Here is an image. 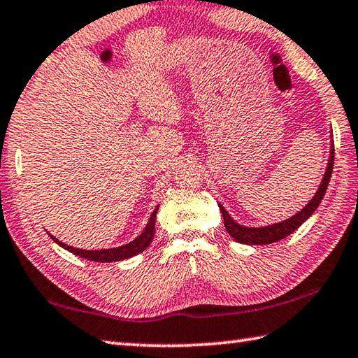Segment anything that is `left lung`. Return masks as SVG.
I'll list each match as a JSON object with an SVG mask.
<instances>
[{
	"label": "left lung",
	"instance_id": "obj_1",
	"mask_svg": "<svg viewBox=\"0 0 358 358\" xmlns=\"http://www.w3.org/2000/svg\"><path fill=\"white\" fill-rule=\"evenodd\" d=\"M334 159H335V149L331 148L327 171L324 174V179L321 185H319V190L315 195V198H313L311 201L299 212V214L287 218L285 222L275 223V224H271V227H264V228H245V227H241V224H237L233 218L229 217L228 212L224 210L223 206H218L223 215L224 228H227L228 234L233 237L236 242L247 243V245H266V243H273L285 239V237L294 233V231H296L300 224L306 220V218H310V215H313V212H315L317 209V206L321 204L322 198L325 195V190H327V185L330 182L331 169H334Z\"/></svg>",
	"mask_w": 358,
	"mask_h": 358
}]
</instances>
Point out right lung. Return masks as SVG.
<instances>
[{"label":"right lung","mask_w":358,"mask_h":358,"mask_svg":"<svg viewBox=\"0 0 358 358\" xmlns=\"http://www.w3.org/2000/svg\"><path fill=\"white\" fill-rule=\"evenodd\" d=\"M157 209L152 212V215H150L149 222L146 224V228H144L143 233L136 237L134 242L127 243V245H122V247H117V248H108V250H80V248H73V247H69L66 243H62L61 241L56 239V237L50 236L52 239L58 243L59 247L66 248L67 252H71L73 255L80 256V258H85V259H90V261H96V262H115V261H122V259H127L131 258V256H135L138 253H141L146 250L150 242L154 239V233H155V217H157Z\"/></svg>","instance_id":"right-lung-1"}]
</instances>
